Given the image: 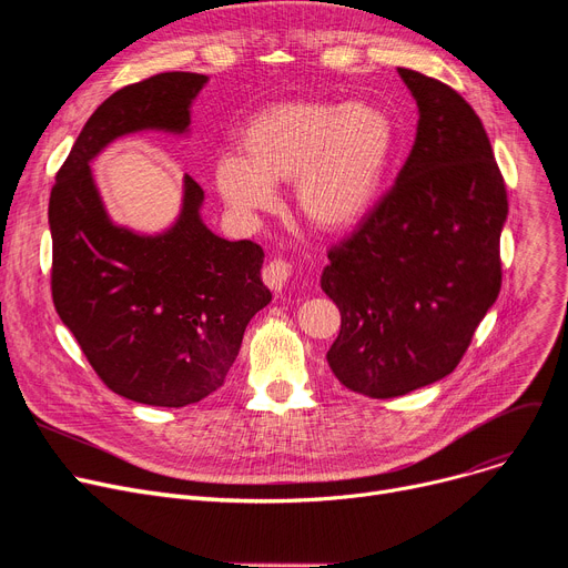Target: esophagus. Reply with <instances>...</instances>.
I'll return each mask as SVG.
<instances>
[{"label": "esophagus", "instance_id": "obj_1", "mask_svg": "<svg viewBox=\"0 0 568 568\" xmlns=\"http://www.w3.org/2000/svg\"><path fill=\"white\" fill-rule=\"evenodd\" d=\"M290 276H292V268H290V264L283 262V260L268 262V264L262 268V281H264L268 287H272L274 292H283V287L287 285Z\"/></svg>", "mask_w": 568, "mask_h": 568}]
</instances>
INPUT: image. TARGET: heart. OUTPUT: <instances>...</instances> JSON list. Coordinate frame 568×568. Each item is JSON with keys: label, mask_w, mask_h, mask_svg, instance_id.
Wrapping results in <instances>:
<instances>
[{"label": "heart", "mask_w": 568, "mask_h": 568, "mask_svg": "<svg viewBox=\"0 0 568 568\" xmlns=\"http://www.w3.org/2000/svg\"><path fill=\"white\" fill-rule=\"evenodd\" d=\"M394 149L389 114L371 103L285 101L257 110L239 131V152L216 161L214 184L236 216L253 219L294 186L302 219L324 234L371 212Z\"/></svg>", "instance_id": "heart-1"}]
</instances>
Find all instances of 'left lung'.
Instances as JSON below:
<instances>
[{"mask_svg":"<svg viewBox=\"0 0 568 568\" xmlns=\"http://www.w3.org/2000/svg\"><path fill=\"white\" fill-rule=\"evenodd\" d=\"M419 108L412 152L373 212L329 251L322 290L341 311L326 352L347 389L396 398L449 375L501 285L509 214L481 119L444 82L398 69Z\"/></svg>","mask_w":568,"mask_h":568,"instance_id":"obj_1","label":"left lung"}]
</instances>
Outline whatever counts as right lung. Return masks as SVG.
Wrapping results in <instances>:
<instances>
[{"instance_id": "add662e5", "label": "right lung", "mask_w": 568, "mask_h": 568, "mask_svg": "<svg viewBox=\"0 0 568 568\" xmlns=\"http://www.w3.org/2000/svg\"><path fill=\"white\" fill-rule=\"evenodd\" d=\"M206 80L161 73L105 99L57 172L48 206L59 317L114 394L154 407H184L223 386L251 317L272 302L264 251L206 227L204 191L189 174L172 225L154 234L119 225L89 165L124 135H189Z\"/></svg>"}]
</instances>
